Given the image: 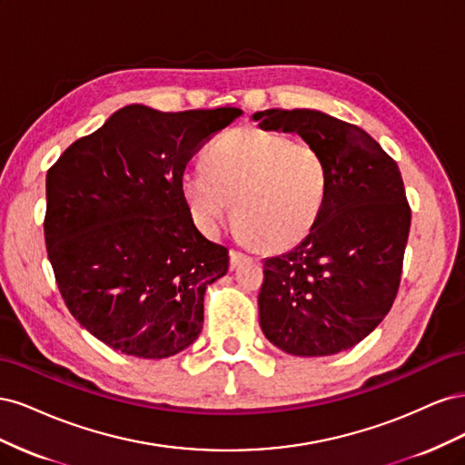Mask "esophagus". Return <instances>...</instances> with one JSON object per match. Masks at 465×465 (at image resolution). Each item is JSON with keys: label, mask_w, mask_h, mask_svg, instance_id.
<instances>
[{"label": "esophagus", "mask_w": 465, "mask_h": 465, "mask_svg": "<svg viewBox=\"0 0 465 465\" xmlns=\"http://www.w3.org/2000/svg\"><path fill=\"white\" fill-rule=\"evenodd\" d=\"M242 260H244V254H242V252L231 250V270H236L238 263H241Z\"/></svg>", "instance_id": "obj_1"}]
</instances>
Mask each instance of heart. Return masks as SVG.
<instances>
[{
    "label": "heart",
    "instance_id": "obj_1",
    "mask_svg": "<svg viewBox=\"0 0 465 465\" xmlns=\"http://www.w3.org/2000/svg\"><path fill=\"white\" fill-rule=\"evenodd\" d=\"M203 163L184 173L180 188L193 221L209 234L232 209L246 242L281 252L297 246L322 215L328 164L304 139L244 125L223 134Z\"/></svg>",
    "mask_w": 465,
    "mask_h": 465
}]
</instances>
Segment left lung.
Wrapping results in <instances>:
<instances>
[{"instance_id":"1","label":"left lung","mask_w":465,"mask_h":465,"mask_svg":"<svg viewBox=\"0 0 465 465\" xmlns=\"http://www.w3.org/2000/svg\"><path fill=\"white\" fill-rule=\"evenodd\" d=\"M254 118L262 130L297 132L330 174L314 229L263 262L262 331L289 355H335L364 340L398 294L411 227L401 173L367 132L323 112L272 108Z\"/></svg>"}]
</instances>
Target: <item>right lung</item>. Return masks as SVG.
Masks as SVG:
<instances>
[{
	"instance_id": "right-lung-1",
	"label": "right lung",
	"mask_w": 465,
	"mask_h": 465,
	"mask_svg": "<svg viewBox=\"0 0 465 465\" xmlns=\"http://www.w3.org/2000/svg\"><path fill=\"white\" fill-rule=\"evenodd\" d=\"M241 114L124 106L48 171L55 283L72 316L114 351L166 359L198 340L205 289L227 273L229 250L198 231L180 184L193 153Z\"/></svg>"
}]
</instances>
